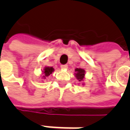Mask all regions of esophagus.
<instances>
[{"mask_svg": "<svg viewBox=\"0 0 130 130\" xmlns=\"http://www.w3.org/2000/svg\"><path fill=\"white\" fill-rule=\"evenodd\" d=\"M61 68L62 69H67L68 68L67 65H61Z\"/></svg>", "mask_w": 130, "mask_h": 130, "instance_id": "obj_1", "label": "esophagus"}]
</instances>
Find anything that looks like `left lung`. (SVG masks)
I'll return each mask as SVG.
<instances>
[{
    "instance_id": "8db88e82",
    "label": "left lung",
    "mask_w": 130,
    "mask_h": 130,
    "mask_svg": "<svg viewBox=\"0 0 130 130\" xmlns=\"http://www.w3.org/2000/svg\"><path fill=\"white\" fill-rule=\"evenodd\" d=\"M74 75L76 77V79H77L79 82H82V81H83V79H84L85 75V71L83 69L77 68V69H75Z\"/></svg>"
}]
</instances>
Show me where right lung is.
Returning a JSON list of instances; mask_svg holds the SVG:
<instances>
[{"mask_svg": "<svg viewBox=\"0 0 130 130\" xmlns=\"http://www.w3.org/2000/svg\"><path fill=\"white\" fill-rule=\"evenodd\" d=\"M54 72V69L52 67H45L43 69V75L41 76L43 79H46L47 77H48L50 74H51L53 72Z\"/></svg>", "mask_w": 130, "mask_h": 130, "instance_id": "1", "label": "right lung"}]
</instances>
